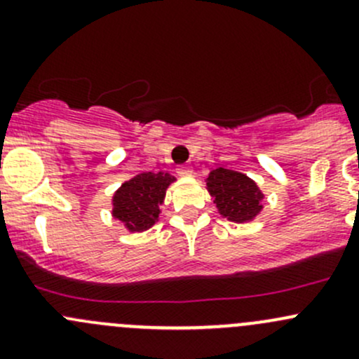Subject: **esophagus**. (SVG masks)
Masks as SVG:
<instances>
[{"label":"esophagus","mask_w":359,"mask_h":359,"mask_svg":"<svg viewBox=\"0 0 359 359\" xmlns=\"http://www.w3.org/2000/svg\"><path fill=\"white\" fill-rule=\"evenodd\" d=\"M177 173H179L180 177H191V175H193V168H191V166H187V165H182V166H179V168H177Z\"/></svg>","instance_id":"34e87169"}]
</instances>
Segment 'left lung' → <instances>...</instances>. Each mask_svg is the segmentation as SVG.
<instances>
[{
  "mask_svg": "<svg viewBox=\"0 0 359 359\" xmlns=\"http://www.w3.org/2000/svg\"><path fill=\"white\" fill-rule=\"evenodd\" d=\"M206 189L224 219L245 224L262 212L264 193L255 180L241 172L215 168L206 177Z\"/></svg>",
  "mask_w": 359,
  "mask_h": 359,
  "instance_id": "obj_1",
  "label": "left lung"
}]
</instances>
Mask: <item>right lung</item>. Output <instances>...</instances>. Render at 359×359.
Returning a JSON list of instances; mask_svg holds the SVG:
<instances>
[{"instance_id": "1", "label": "right lung", "mask_w": 359, "mask_h": 359, "mask_svg": "<svg viewBox=\"0 0 359 359\" xmlns=\"http://www.w3.org/2000/svg\"><path fill=\"white\" fill-rule=\"evenodd\" d=\"M175 177L166 172H142L121 184L112 196V217L130 233H144L158 222L159 206Z\"/></svg>"}]
</instances>
